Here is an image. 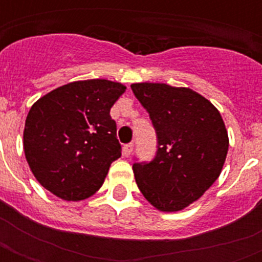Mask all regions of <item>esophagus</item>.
<instances>
[{
  "label": "esophagus",
  "instance_id": "34e87169",
  "mask_svg": "<svg viewBox=\"0 0 262 262\" xmlns=\"http://www.w3.org/2000/svg\"><path fill=\"white\" fill-rule=\"evenodd\" d=\"M133 148H135V144L133 143H129V144H125L123 145V149H122V154L123 156H130V154L133 152Z\"/></svg>",
  "mask_w": 262,
  "mask_h": 262
}]
</instances>
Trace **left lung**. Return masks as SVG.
<instances>
[{"mask_svg": "<svg viewBox=\"0 0 262 262\" xmlns=\"http://www.w3.org/2000/svg\"><path fill=\"white\" fill-rule=\"evenodd\" d=\"M130 88L149 114L158 140L151 162L135 158L136 183L158 209L181 211L199 200L222 172L228 151L222 115L189 88L154 83Z\"/></svg>", "mask_w": 262, "mask_h": 262, "instance_id": "8db88e82", "label": "left lung"}]
</instances>
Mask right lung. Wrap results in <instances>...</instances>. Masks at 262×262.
<instances>
[{
	"label": "right lung",
	"mask_w": 262,
	"mask_h": 262,
	"mask_svg": "<svg viewBox=\"0 0 262 262\" xmlns=\"http://www.w3.org/2000/svg\"><path fill=\"white\" fill-rule=\"evenodd\" d=\"M108 80L75 81L51 91L31 107L24 152L35 178L67 201L88 199L121 158L110 108L125 92Z\"/></svg>",
	"instance_id": "right-lung-1"
}]
</instances>
